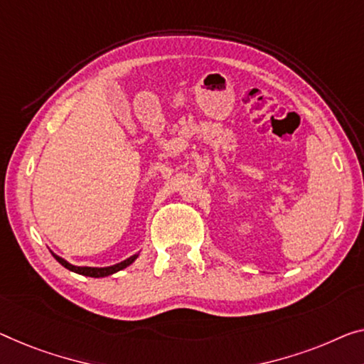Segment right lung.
<instances>
[{
  "instance_id": "add662e5",
  "label": "right lung",
  "mask_w": 364,
  "mask_h": 364,
  "mask_svg": "<svg viewBox=\"0 0 364 364\" xmlns=\"http://www.w3.org/2000/svg\"><path fill=\"white\" fill-rule=\"evenodd\" d=\"M53 255V258L57 259L58 263L62 264V267H65L70 271H73V273H78V274H83V276H90V278H106V276H111L114 273H117V271H121L124 268H127L132 264L135 259H137L139 253L132 255V257H129L124 259V262L121 263H116V264H111V267H77V264H72L68 263L67 259L58 257V255H55L53 252H50Z\"/></svg>"
}]
</instances>
